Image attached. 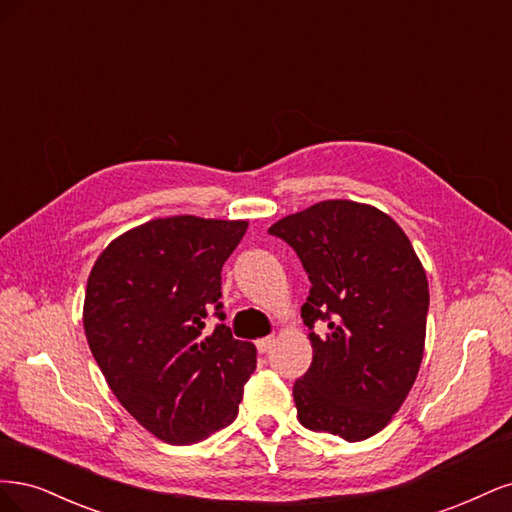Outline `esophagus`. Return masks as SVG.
<instances>
[{"mask_svg":"<svg viewBox=\"0 0 512 512\" xmlns=\"http://www.w3.org/2000/svg\"><path fill=\"white\" fill-rule=\"evenodd\" d=\"M273 344H275V337H273V335H269V337H262V339H258V342H256V348H258V352H260V354H265V352H269V350L273 348Z\"/></svg>","mask_w":512,"mask_h":512,"instance_id":"obj_1","label":"esophagus"}]
</instances>
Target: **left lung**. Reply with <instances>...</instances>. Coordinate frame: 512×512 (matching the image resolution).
Instances as JSON below:
<instances>
[{"label": "left lung", "instance_id": "obj_1", "mask_svg": "<svg viewBox=\"0 0 512 512\" xmlns=\"http://www.w3.org/2000/svg\"><path fill=\"white\" fill-rule=\"evenodd\" d=\"M312 282L301 318L314 359L294 382L299 423L359 442L389 425L423 361L429 286L389 215L324 200L269 228Z\"/></svg>", "mask_w": 512, "mask_h": 512}]
</instances>
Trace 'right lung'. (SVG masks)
Masks as SVG:
<instances>
[{
    "label": "right lung",
    "instance_id": "right-lung-1",
    "mask_svg": "<svg viewBox=\"0 0 512 512\" xmlns=\"http://www.w3.org/2000/svg\"><path fill=\"white\" fill-rule=\"evenodd\" d=\"M247 222L151 220L115 239L89 273L83 324L91 354L138 423L192 444L235 421L256 348L224 320L222 267Z\"/></svg>",
    "mask_w": 512,
    "mask_h": 512
}]
</instances>
